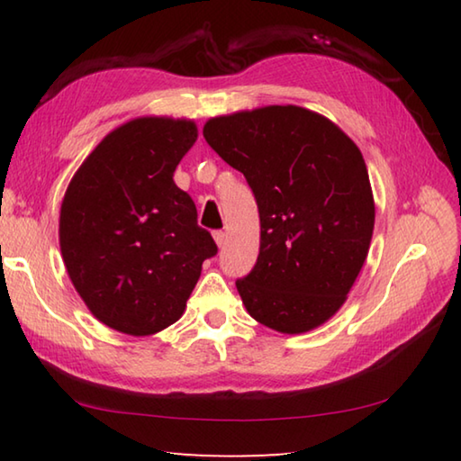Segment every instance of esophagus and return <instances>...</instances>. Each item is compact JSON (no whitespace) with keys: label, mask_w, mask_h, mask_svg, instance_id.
<instances>
[{"label":"esophagus","mask_w":461,"mask_h":461,"mask_svg":"<svg viewBox=\"0 0 461 461\" xmlns=\"http://www.w3.org/2000/svg\"><path fill=\"white\" fill-rule=\"evenodd\" d=\"M213 240H215V244L221 248L225 244V231H221V230L220 231H213Z\"/></svg>","instance_id":"1"}]
</instances>
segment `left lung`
<instances>
[{
    "instance_id": "8db88e82",
    "label": "left lung",
    "mask_w": 461,
    "mask_h": 461,
    "mask_svg": "<svg viewBox=\"0 0 461 461\" xmlns=\"http://www.w3.org/2000/svg\"><path fill=\"white\" fill-rule=\"evenodd\" d=\"M203 137L244 173L259 209V254L236 286L249 316L284 334L314 330L345 304L369 254L375 199L361 150L303 106L209 119Z\"/></svg>"
}]
</instances>
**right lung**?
I'll return each instance as SVG.
<instances>
[{"instance_id": "right-lung-1", "label": "right lung", "mask_w": 461, "mask_h": 461, "mask_svg": "<svg viewBox=\"0 0 461 461\" xmlns=\"http://www.w3.org/2000/svg\"><path fill=\"white\" fill-rule=\"evenodd\" d=\"M195 140L191 119H131L82 161L62 199L66 272L92 316L131 337L177 322L203 259L217 252L173 181Z\"/></svg>"}]
</instances>
